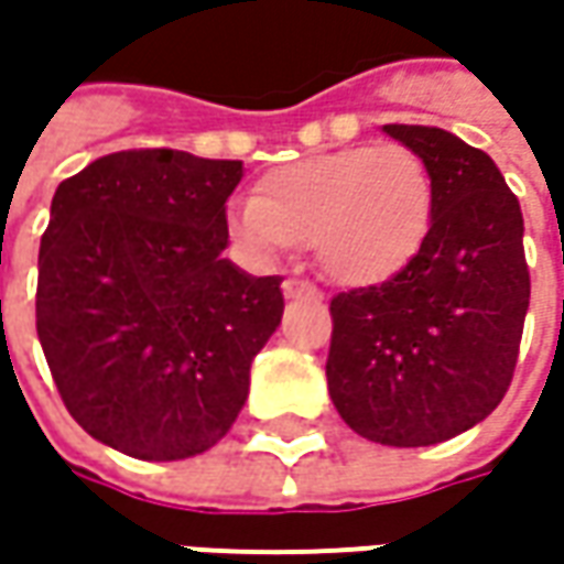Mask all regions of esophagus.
I'll return each mask as SVG.
<instances>
[{"mask_svg": "<svg viewBox=\"0 0 564 564\" xmlns=\"http://www.w3.org/2000/svg\"><path fill=\"white\" fill-rule=\"evenodd\" d=\"M282 294L285 297H319L314 285L311 282H301V279H285L282 282Z\"/></svg>", "mask_w": 564, "mask_h": 564, "instance_id": "34e87169", "label": "esophagus"}]
</instances>
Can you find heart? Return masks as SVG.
Masks as SVG:
<instances>
[{"label": "heart", "mask_w": 564, "mask_h": 564, "mask_svg": "<svg viewBox=\"0 0 564 564\" xmlns=\"http://www.w3.org/2000/svg\"><path fill=\"white\" fill-rule=\"evenodd\" d=\"M433 213L436 182L421 153L382 143L272 169L228 228L260 260L301 241L333 285L377 289L421 253Z\"/></svg>", "instance_id": "obj_1"}]
</instances>
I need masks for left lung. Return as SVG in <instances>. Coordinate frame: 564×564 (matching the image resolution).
<instances>
[{"label":"left lung","instance_id":"1","mask_svg":"<svg viewBox=\"0 0 564 564\" xmlns=\"http://www.w3.org/2000/svg\"><path fill=\"white\" fill-rule=\"evenodd\" d=\"M382 131L430 165L436 213L395 279L333 297L326 379L358 436L417 448L477 426L502 401L531 272L521 204L484 150L426 124Z\"/></svg>","mask_w":564,"mask_h":564}]
</instances>
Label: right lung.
Segmentation results:
<instances>
[{
    "mask_svg": "<svg viewBox=\"0 0 564 564\" xmlns=\"http://www.w3.org/2000/svg\"><path fill=\"white\" fill-rule=\"evenodd\" d=\"M238 160L121 150L55 187L40 241L36 336L94 440L141 462L219 443L282 323V279L223 257Z\"/></svg>",
    "mask_w": 564,
    "mask_h": 564,
    "instance_id": "right-lung-1",
    "label": "right lung"
}]
</instances>
